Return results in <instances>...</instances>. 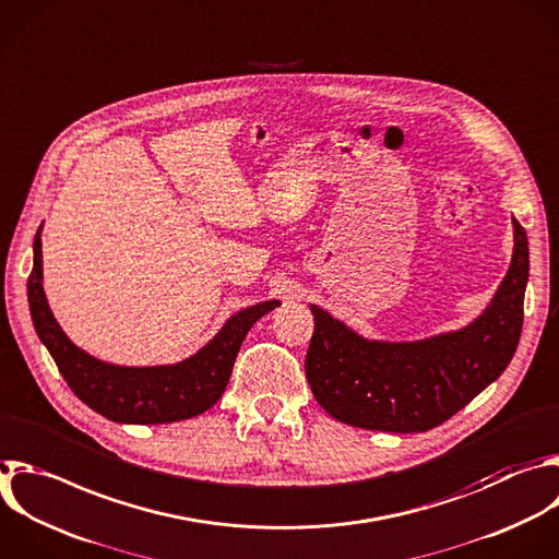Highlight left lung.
I'll return each instance as SVG.
<instances>
[{
    "mask_svg": "<svg viewBox=\"0 0 559 559\" xmlns=\"http://www.w3.org/2000/svg\"><path fill=\"white\" fill-rule=\"evenodd\" d=\"M513 257L489 307L467 326L417 342L366 340L311 305L305 373L337 421L380 432H426L500 378L522 333L528 239L513 219Z\"/></svg>",
    "mask_w": 559,
    "mask_h": 559,
    "instance_id": "1",
    "label": "left lung"
}]
</instances>
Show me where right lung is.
Returning <instances> with one entry per match:
<instances>
[{
  "instance_id": "right-lung-1",
  "label": "right lung",
  "mask_w": 559,
  "mask_h": 559,
  "mask_svg": "<svg viewBox=\"0 0 559 559\" xmlns=\"http://www.w3.org/2000/svg\"><path fill=\"white\" fill-rule=\"evenodd\" d=\"M33 250L35 263L28 276V302L37 335L74 395L116 424H173L213 408L230 382L237 353L248 331L261 316L281 305L278 300H265L241 309L228 318L204 348L183 361L142 368L116 366L79 348L55 320L41 283V226Z\"/></svg>"
}]
</instances>
